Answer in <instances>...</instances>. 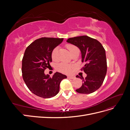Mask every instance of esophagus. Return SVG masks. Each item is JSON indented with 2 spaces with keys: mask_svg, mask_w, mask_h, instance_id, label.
Returning <instances> with one entry per match:
<instances>
[{
  "mask_svg": "<svg viewBox=\"0 0 130 130\" xmlns=\"http://www.w3.org/2000/svg\"><path fill=\"white\" fill-rule=\"evenodd\" d=\"M67 77L69 79H74V78H75V77L74 76H68Z\"/></svg>",
  "mask_w": 130,
  "mask_h": 130,
  "instance_id": "esophagus-1",
  "label": "esophagus"
}]
</instances>
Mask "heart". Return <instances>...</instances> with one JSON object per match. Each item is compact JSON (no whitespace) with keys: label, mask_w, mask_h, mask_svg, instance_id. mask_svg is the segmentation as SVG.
Segmentation results:
<instances>
[{"label":"heart","mask_w":130,"mask_h":130,"mask_svg":"<svg viewBox=\"0 0 130 130\" xmlns=\"http://www.w3.org/2000/svg\"><path fill=\"white\" fill-rule=\"evenodd\" d=\"M67 48L68 49L70 54H72V55L75 53L77 52H79V50L77 47L73 44H67L66 45ZM58 47L56 46L55 48H54L52 52V58L54 61H56L57 60V54H58ZM57 69L58 71H60L63 73L65 74H69L71 73L72 70L73 68V66L72 64H69L66 63H61L59 64H58Z\"/></svg>","instance_id":"obj_1"}]
</instances>
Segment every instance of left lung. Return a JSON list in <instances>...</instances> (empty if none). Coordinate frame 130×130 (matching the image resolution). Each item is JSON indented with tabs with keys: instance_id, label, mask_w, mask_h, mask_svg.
<instances>
[{
	"instance_id": "obj_1",
	"label": "left lung",
	"mask_w": 130,
	"mask_h": 130,
	"mask_svg": "<svg viewBox=\"0 0 130 130\" xmlns=\"http://www.w3.org/2000/svg\"><path fill=\"white\" fill-rule=\"evenodd\" d=\"M67 42L80 49L82 62L85 64L81 70L87 74L85 78L76 76L82 78L84 81L81 87L76 89V91L81 94L95 92L103 84L107 72V60L104 48L99 41L87 36L69 38Z\"/></svg>"
}]
</instances>
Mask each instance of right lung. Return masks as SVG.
Instances as JSON below:
<instances>
[{
	"mask_svg": "<svg viewBox=\"0 0 130 130\" xmlns=\"http://www.w3.org/2000/svg\"><path fill=\"white\" fill-rule=\"evenodd\" d=\"M63 40V38L42 37L31 43L25 51L22 59L23 78L27 88L37 96L43 98L55 96L59 92L61 81L67 78L58 72L53 77L44 74L52 61V50Z\"/></svg>",
	"mask_w": 130,
	"mask_h": 130,
	"instance_id": "1",
	"label": "right lung"
}]
</instances>
